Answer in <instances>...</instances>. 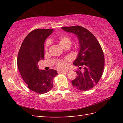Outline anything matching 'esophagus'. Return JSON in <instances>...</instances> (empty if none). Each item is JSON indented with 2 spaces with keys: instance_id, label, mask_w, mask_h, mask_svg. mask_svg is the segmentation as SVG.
Returning <instances> with one entry per match:
<instances>
[{
  "instance_id": "obj_1",
  "label": "esophagus",
  "mask_w": 123,
  "mask_h": 123,
  "mask_svg": "<svg viewBox=\"0 0 123 123\" xmlns=\"http://www.w3.org/2000/svg\"><path fill=\"white\" fill-rule=\"evenodd\" d=\"M68 72V70H67V71H63V70H59L58 71V73H67Z\"/></svg>"
}]
</instances>
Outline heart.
Wrapping results in <instances>:
<instances>
[{
	"label": "heart",
	"instance_id": "b5f03b06",
	"mask_svg": "<svg viewBox=\"0 0 123 123\" xmlns=\"http://www.w3.org/2000/svg\"><path fill=\"white\" fill-rule=\"evenodd\" d=\"M59 42L60 44L61 45V46L62 48L64 47V46H66L67 45H70V44H71V39H70L69 37L66 36H63L60 37L59 39ZM49 45V42L48 41L46 43V45H45V49L46 50H48V47ZM67 60H68L60 61L57 64V67L60 69H66V68L67 67V66H68L67 62Z\"/></svg>",
	"mask_w": 123,
	"mask_h": 123
}]
</instances>
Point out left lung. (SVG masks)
Returning <instances> with one entry per match:
<instances>
[{
    "mask_svg": "<svg viewBox=\"0 0 123 123\" xmlns=\"http://www.w3.org/2000/svg\"><path fill=\"white\" fill-rule=\"evenodd\" d=\"M66 32L76 35L79 42L78 56L74 65L84 71H76V78L72 81L73 86L79 91L92 88L99 82L104 68V55L95 36L86 28L79 25L62 27Z\"/></svg>",
    "mask_w": 123,
    "mask_h": 123,
    "instance_id": "obj_1",
    "label": "left lung"
}]
</instances>
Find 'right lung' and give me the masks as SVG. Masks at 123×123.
I'll return each mask as SVG.
<instances>
[{"label": "right lung", "instance_id": "1", "mask_svg": "<svg viewBox=\"0 0 123 123\" xmlns=\"http://www.w3.org/2000/svg\"><path fill=\"white\" fill-rule=\"evenodd\" d=\"M54 29H38L32 31L23 42L18 52V68L28 88L43 94L53 87V81L57 75L56 70H39L38 62L44 59V42Z\"/></svg>", "mask_w": 123, "mask_h": 123}]
</instances>
